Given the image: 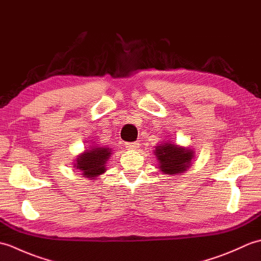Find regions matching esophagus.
Masks as SVG:
<instances>
[{"mask_svg": "<svg viewBox=\"0 0 261 261\" xmlns=\"http://www.w3.org/2000/svg\"><path fill=\"white\" fill-rule=\"evenodd\" d=\"M125 147H126V149H129V150H134V149L139 148V143H138V142H127V143H125Z\"/></svg>", "mask_w": 261, "mask_h": 261, "instance_id": "1", "label": "esophagus"}]
</instances>
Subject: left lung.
<instances>
[{
  "mask_svg": "<svg viewBox=\"0 0 261 261\" xmlns=\"http://www.w3.org/2000/svg\"><path fill=\"white\" fill-rule=\"evenodd\" d=\"M153 154L159 162L158 168L165 175H181L191 167L194 159V150L180 147L169 141L154 147Z\"/></svg>",
  "mask_w": 261,
  "mask_h": 261,
  "instance_id": "obj_1",
  "label": "left lung"
}]
</instances>
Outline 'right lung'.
<instances>
[{
	"label": "right lung",
	"mask_w": 261,
	"mask_h": 261,
	"mask_svg": "<svg viewBox=\"0 0 261 261\" xmlns=\"http://www.w3.org/2000/svg\"><path fill=\"white\" fill-rule=\"evenodd\" d=\"M111 153H112V149L109 147L92 145L90 149H86L84 152L77 156L74 168L79 170V173H81L84 178L95 180L96 177L104 174L107 170L105 166L111 157Z\"/></svg>",
	"instance_id": "obj_1"
}]
</instances>
